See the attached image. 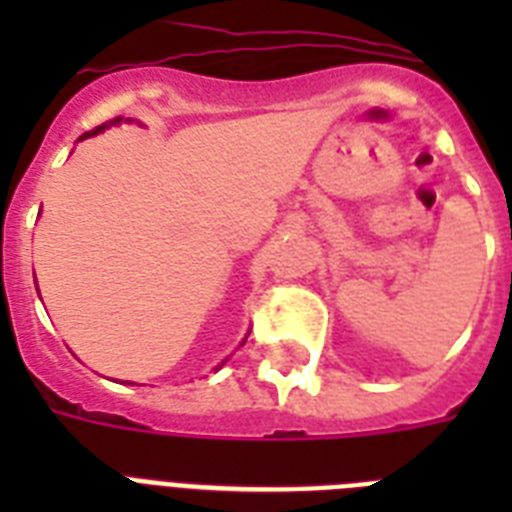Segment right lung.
Masks as SVG:
<instances>
[{
	"label": "right lung",
	"mask_w": 512,
	"mask_h": 512,
	"mask_svg": "<svg viewBox=\"0 0 512 512\" xmlns=\"http://www.w3.org/2000/svg\"><path fill=\"white\" fill-rule=\"evenodd\" d=\"M116 122H122V116H116V119H111V122H106V124H100V127H95V130H90V132H84L82 138L79 140H84V138H90V135H98V132H103L106 130V127H111V124H116Z\"/></svg>",
	"instance_id": "obj_1"
}]
</instances>
